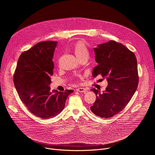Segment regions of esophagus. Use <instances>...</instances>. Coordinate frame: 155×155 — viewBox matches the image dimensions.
<instances>
[{
  "label": "esophagus",
  "instance_id": "1",
  "mask_svg": "<svg viewBox=\"0 0 155 155\" xmlns=\"http://www.w3.org/2000/svg\"><path fill=\"white\" fill-rule=\"evenodd\" d=\"M77 91L78 92H80V93H85L87 91V90H86V88H84V87H78L77 89Z\"/></svg>",
  "mask_w": 155,
  "mask_h": 155
}]
</instances>
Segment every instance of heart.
I'll use <instances>...</instances> for the list:
<instances>
[{
	"mask_svg": "<svg viewBox=\"0 0 155 155\" xmlns=\"http://www.w3.org/2000/svg\"><path fill=\"white\" fill-rule=\"evenodd\" d=\"M72 50L78 60L83 58L87 59L89 57V51L83 42L77 43L73 46Z\"/></svg>",
	"mask_w": 155,
	"mask_h": 155,
	"instance_id": "heart-1",
	"label": "heart"
}]
</instances>
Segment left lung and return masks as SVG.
<instances>
[{
  "label": "left lung",
  "instance_id": "left-lung-1",
  "mask_svg": "<svg viewBox=\"0 0 155 155\" xmlns=\"http://www.w3.org/2000/svg\"><path fill=\"white\" fill-rule=\"evenodd\" d=\"M98 65L93 77L101 75L108 82L105 91L93 88L96 100L90 109L101 118L113 117L126 107L136 92L139 76L136 57L123 44L110 40L94 48Z\"/></svg>",
  "mask_w": 155,
  "mask_h": 155
}]
</instances>
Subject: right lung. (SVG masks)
Returning a JSON list of instances; mask_svg holds the SVG:
<instances>
[{"label": "right lung", "mask_w": 155, "mask_h": 155, "mask_svg": "<svg viewBox=\"0 0 155 155\" xmlns=\"http://www.w3.org/2000/svg\"><path fill=\"white\" fill-rule=\"evenodd\" d=\"M58 42L41 41L19 58L13 77L21 101L35 116L48 119L60 114L73 90L50 91L53 74V54Z\"/></svg>", "instance_id": "obj_1"}]
</instances>
